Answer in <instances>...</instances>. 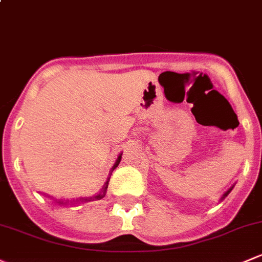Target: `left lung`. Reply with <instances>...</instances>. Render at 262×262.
Listing matches in <instances>:
<instances>
[{"mask_svg": "<svg viewBox=\"0 0 262 262\" xmlns=\"http://www.w3.org/2000/svg\"><path fill=\"white\" fill-rule=\"evenodd\" d=\"M232 188H233V186H232V187H231V188H230V189H228V191H227V192H225V194H224V196H222V197H221V200H224V198H225L226 196H227V194H228V193H230V192H231V191H232Z\"/></svg>", "mask_w": 262, "mask_h": 262, "instance_id": "obj_1", "label": "left lung"}]
</instances>
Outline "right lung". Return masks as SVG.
<instances>
[{
    "instance_id": "right-lung-1",
    "label": "right lung",
    "mask_w": 262,
    "mask_h": 262,
    "mask_svg": "<svg viewBox=\"0 0 262 262\" xmlns=\"http://www.w3.org/2000/svg\"><path fill=\"white\" fill-rule=\"evenodd\" d=\"M120 159H122V153L119 154V157H118V158H117V162H115V163H114V166H113V167H112V169H110V172H109V177H108V180H106L105 184H104V186H103V188H101V191L99 192V193L96 194V196H93V197H86V198H79V200H76V201H79V202H90V201L101 200V198H103L104 196H105V193H106V189H108V184H109L110 176H112L113 170H114L115 168L118 167V164L120 163ZM68 202L73 203V202H75V201H74V200H73V201H69V200H66V201H61V200H60V201H59V203H60V205H65V203H68Z\"/></svg>"
}]
</instances>
